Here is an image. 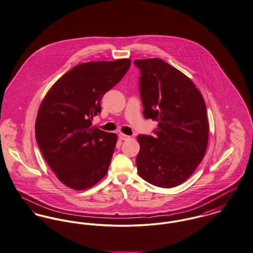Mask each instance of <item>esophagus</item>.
Listing matches in <instances>:
<instances>
[{
  "mask_svg": "<svg viewBox=\"0 0 253 253\" xmlns=\"http://www.w3.org/2000/svg\"><path fill=\"white\" fill-rule=\"evenodd\" d=\"M119 138H120V140H127V139H129V136L126 135L124 133H120L119 134Z\"/></svg>",
  "mask_w": 253,
  "mask_h": 253,
  "instance_id": "obj_1",
  "label": "esophagus"
}]
</instances>
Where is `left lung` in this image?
Returning a JSON list of instances; mask_svg holds the SVG:
<instances>
[{"label": "left lung", "instance_id": "8db88e82", "mask_svg": "<svg viewBox=\"0 0 253 253\" xmlns=\"http://www.w3.org/2000/svg\"><path fill=\"white\" fill-rule=\"evenodd\" d=\"M146 119L157 121L155 136L139 135V176L156 186L183 184L202 161L209 124L204 98L183 72L161 59L135 60Z\"/></svg>", "mask_w": 253, "mask_h": 253}]
</instances>
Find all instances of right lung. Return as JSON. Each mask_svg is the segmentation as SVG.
<instances>
[{
  "mask_svg": "<svg viewBox=\"0 0 253 253\" xmlns=\"http://www.w3.org/2000/svg\"><path fill=\"white\" fill-rule=\"evenodd\" d=\"M129 59L89 62L65 73L46 93L36 120V139L58 179L76 190L107 173L117 135L92 126L103 94L130 67Z\"/></svg>",
  "mask_w": 253,
  "mask_h": 253,
  "instance_id": "1",
  "label": "right lung"
}]
</instances>
